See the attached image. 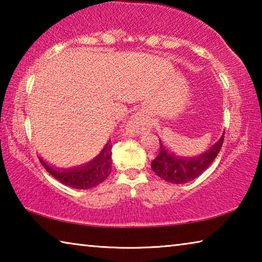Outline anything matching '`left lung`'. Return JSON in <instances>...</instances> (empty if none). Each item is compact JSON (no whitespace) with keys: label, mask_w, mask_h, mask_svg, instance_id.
Listing matches in <instances>:
<instances>
[{"label":"left lung","mask_w":262,"mask_h":262,"mask_svg":"<svg viewBox=\"0 0 262 262\" xmlns=\"http://www.w3.org/2000/svg\"><path fill=\"white\" fill-rule=\"evenodd\" d=\"M224 141V134L221 139L207 150L205 154L196 157L184 158L174 156L172 152H168L167 149L162 144L161 140V149L157 157L151 162V168L159 178L168 181L172 184H185L193 180L196 177L203 173L215 158L219 155Z\"/></svg>","instance_id":"obj_1"}]
</instances>
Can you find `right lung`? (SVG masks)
Here are the masks:
<instances>
[{"mask_svg":"<svg viewBox=\"0 0 262 262\" xmlns=\"http://www.w3.org/2000/svg\"><path fill=\"white\" fill-rule=\"evenodd\" d=\"M111 141L105 144L104 149L95 159L83 166L74 167V168H55L39 157V161L46 171L51 176L54 177L66 186L78 189H89L98 186L100 183L107 178L112 170V158H111Z\"/></svg>","mask_w":262,"mask_h":262,"instance_id":"obj_1","label":"right lung"}]
</instances>
